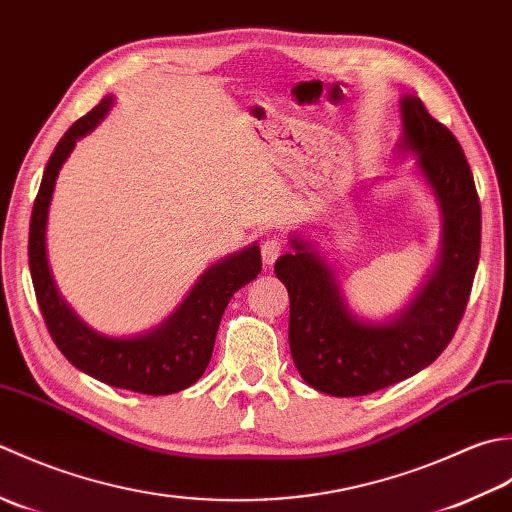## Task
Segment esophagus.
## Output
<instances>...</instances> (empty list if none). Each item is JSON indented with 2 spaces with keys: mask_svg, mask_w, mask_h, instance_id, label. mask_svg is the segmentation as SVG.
Masks as SVG:
<instances>
[{
  "mask_svg": "<svg viewBox=\"0 0 512 512\" xmlns=\"http://www.w3.org/2000/svg\"><path fill=\"white\" fill-rule=\"evenodd\" d=\"M280 254H283V243H280V238H267V241L260 245V256H263V263L267 267L274 265Z\"/></svg>",
  "mask_w": 512,
  "mask_h": 512,
  "instance_id": "34e87169",
  "label": "esophagus"
}]
</instances>
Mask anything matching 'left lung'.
<instances>
[{
	"mask_svg": "<svg viewBox=\"0 0 512 512\" xmlns=\"http://www.w3.org/2000/svg\"><path fill=\"white\" fill-rule=\"evenodd\" d=\"M400 106L398 148L417 156L444 218L440 260L409 307L389 322L351 314L327 260L300 238L274 265L289 291V349L300 378L336 398L380 391L429 367L455 336L479 263L482 207L462 145L417 97Z\"/></svg>",
	"mask_w": 512,
	"mask_h": 512,
	"instance_id": "obj_1",
	"label": "left lung"
}]
</instances>
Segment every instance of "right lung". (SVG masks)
Returning <instances> with one entry per match:
<instances>
[{"mask_svg":"<svg viewBox=\"0 0 512 512\" xmlns=\"http://www.w3.org/2000/svg\"><path fill=\"white\" fill-rule=\"evenodd\" d=\"M112 103L114 99L106 97L86 117L72 123L50 156L30 216V276L48 333L70 364L110 387L145 395H168L187 389L201 378L212 360L216 331L227 302L260 274L263 263L258 245L223 258L196 280L190 294L168 320L134 338L103 336L68 307L52 280L46 258L48 207L61 165L75 148L77 139L106 117Z\"/></svg>","mask_w":512,"mask_h":512,"instance_id":"right-lung-1","label":"right lung"}]
</instances>
